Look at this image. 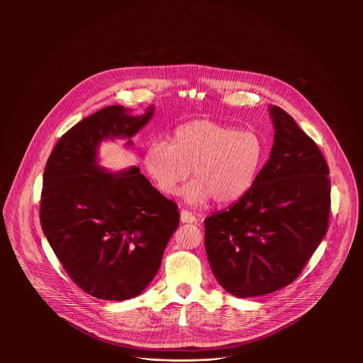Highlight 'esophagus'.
Masks as SVG:
<instances>
[{
    "label": "esophagus",
    "instance_id": "1",
    "mask_svg": "<svg viewBox=\"0 0 363 363\" xmlns=\"http://www.w3.org/2000/svg\"><path fill=\"white\" fill-rule=\"evenodd\" d=\"M180 220H182L183 223H194V222H197V218H196V215H193L191 212L183 209V211L180 212Z\"/></svg>",
    "mask_w": 363,
    "mask_h": 363
}]
</instances>
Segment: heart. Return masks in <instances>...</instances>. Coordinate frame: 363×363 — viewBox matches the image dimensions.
Wrapping results in <instances>:
<instances>
[{"label": "heart", "mask_w": 363, "mask_h": 363, "mask_svg": "<svg viewBox=\"0 0 363 363\" xmlns=\"http://www.w3.org/2000/svg\"><path fill=\"white\" fill-rule=\"evenodd\" d=\"M267 157V144L256 130L194 120L177 127L170 144L154 143L144 152V167L156 189L174 196L190 177L183 197L190 206L213 199L218 204L240 200L253 187Z\"/></svg>", "instance_id": "b5f03b06"}]
</instances>
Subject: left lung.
<instances>
[{
  "label": "left lung",
  "mask_w": 363,
  "mask_h": 363,
  "mask_svg": "<svg viewBox=\"0 0 363 363\" xmlns=\"http://www.w3.org/2000/svg\"><path fill=\"white\" fill-rule=\"evenodd\" d=\"M274 145L253 187L206 219V252L219 285L238 298L294 282L327 233L330 170L315 143L269 106Z\"/></svg>",
  "instance_id": "left-lung-1"
}]
</instances>
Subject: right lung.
Listing matches in <instances>:
<instances>
[{
  "label": "right lung",
  "instance_id": "right-lung-1",
  "mask_svg": "<svg viewBox=\"0 0 363 363\" xmlns=\"http://www.w3.org/2000/svg\"><path fill=\"white\" fill-rule=\"evenodd\" d=\"M154 106L131 116L113 104L84 118L55 144L45 167L40 223L69 278L106 301L140 295L154 279L179 226L177 206L133 166L98 164L104 140L131 138L152 118Z\"/></svg>",
  "mask_w": 363,
  "mask_h": 363
}]
</instances>
